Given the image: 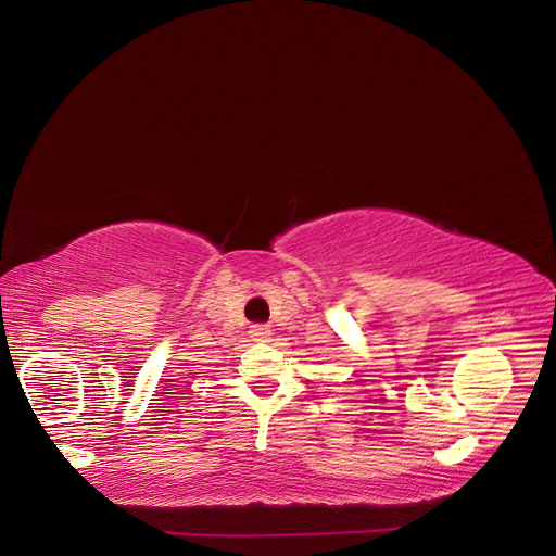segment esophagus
<instances>
[{"instance_id": "obj_1", "label": "esophagus", "mask_w": 556, "mask_h": 556, "mask_svg": "<svg viewBox=\"0 0 556 556\" xmlns=\"http://www.w3.org/2000/svg\"><path fill=\"white\" fill-rule=\"evenodd\" d=\"M251 336L255 342H269L271 340V327H266V324H255L251 329Z\"/></svg>"}]
</instances>
